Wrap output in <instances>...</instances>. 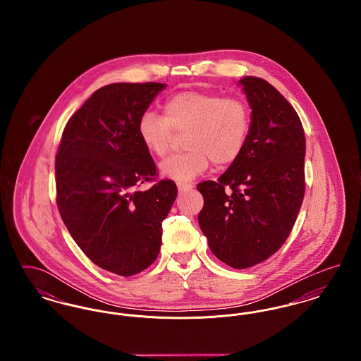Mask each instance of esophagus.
I'll list each match as a JSON object with an SVG mask.
<instances>
[{
    "instance_id": "34e87169",
    "label": "esophagus",
    "mask_w": 361,
    "mask_h": 361,
    "mask_svg": "<svg viewBox=\"0 0 361 361\" xmlns=\"http://www.w3.org/2000/svg\"><path fill=\"white\" fill-rule=\"evenodd\" d=\"M193 187V184H190V183H177V188L180 192H185V190H189V189Z\"/></svg>"
}]
</instances>
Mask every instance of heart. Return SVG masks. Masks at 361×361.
Instances as JSON below:
<instances>
[{
  "label": "heart",
  "instance_id": "obj_1",
  "mask_svg": "<svg viewBox=\"0 0 361 361\" xmlns=\"http://www.w3.org/2000/svg\"><path fill=\"white\" fill-rule=\"evenodd\" d=\"M164 114L165 118L145 112L137 121V135L150 154L162 158L172 147L173 131H187L184 146L188 150L161 164V173L177 181L202 174L211 161L216 168L231 165L250 133V108L240 96L185 90L165 102Z\"/></svg>",
  "mask_w": 361,
  "mask_h": 361
}]
</instances>
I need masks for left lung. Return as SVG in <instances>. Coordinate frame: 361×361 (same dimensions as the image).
<instances>
[{"label":"left lung","mask_w":361,"mask_h":361,"mask_svg":"<svg viewBox=\"0 0 361 361\" xmlns=\"http://www.w3.org/2000/svg\"><path fill=\"white\" fill-rule=\"evenodd\" d=\"M252 124L240 158L197 190L204 206L199 224L211 252L245 269L275 255L288 238L305 197L306 137L284 96L262 78L240 81Z\"/></svg>","instance_id":"1"}]
</instances>
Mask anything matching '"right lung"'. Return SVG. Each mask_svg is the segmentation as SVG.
Masks as SVG:
<instances>
[{
	"mask_svg": "<svg viewBox=\"0 0 361 361\" xmlns=\"http://www.w3.org/2000/svg\"><path fill=\"white\" fill-rule=\"evenodd\" d=\"M165 84H109L70 118L55 157L56 206L70 235L92 262L137 275L155 261L162 221L177 196L137 135V121Z\"/></svg>",
	"mask_w": 361,
	"mask_h": 361,
	"instance_id": "obj_1",
	"label": "right lung"
}]
</instances>
